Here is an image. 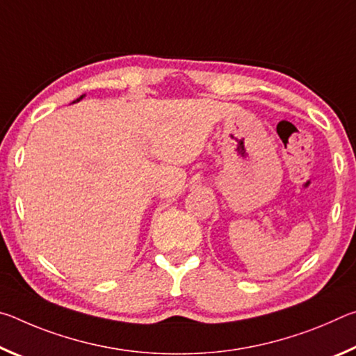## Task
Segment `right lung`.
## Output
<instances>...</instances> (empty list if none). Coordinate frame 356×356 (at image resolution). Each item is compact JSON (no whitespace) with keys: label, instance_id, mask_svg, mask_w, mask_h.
I'll return each mask as SVG.
<instances>
[{"label":"right lung","instance_id":"obj_1","mask_svg":"<svg viewBox=\"0 0 356 356\" xmlns=\"http://www.w3.org/2000/svg\"><path fill=\"white\" fill-rule=\"evenodd\" d=\"M80 99H83V95H81V97ZM80 99H78V100H80Z\"/></svg>","mask_w":356,"mask_h":356}]
</instances>
